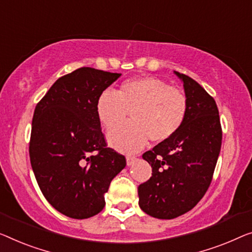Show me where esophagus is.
Masks as SVG:
<instances>
[{"instance_id":"esophagus-1","label":"esophagus","mask_w":252,"mask_h":252,"mask_svg":"<svg viewBox=\"0 0 252 252\" xmlns=\"http://www.w3.org/2000/svg\"><path fill=\"white\" fill-rule=\"evenodd\" d=\"M136 160H137L136 156H130V155L126 156V164L127 165H132L134 162H136Z\"/></svg>"}]
</instances>
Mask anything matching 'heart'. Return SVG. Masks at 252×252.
Wrapping results in <instances>:
<instances>
[{
    "label": "heart",
    "instance_id": "heart-1",
    "mask_svg": "<svg viewBox=\"0 0 252 252\" xmlns=\"http://www.w3.org/2000/svg\"><path fill=\"white\" fill-rule=\"evenodd\" d=\"M96 112L107 130L125 123L131 113L132 121L108 134V141L125 153H136L148 139L159 144L181 129L188 113L186 94L155 77L125 81L118 94L106 89L97 98Z\"/></svg>",
    "mask_w": 252,
    "mask_h": 252
}]
</instances>
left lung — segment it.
Instances as JSON below:
<instances>
[{
  "mask_svg": "<svg viewBox=\"0 0 252 252\" xmlns=\"http://www.w3.org/2000/svg\"><path fill=\"white\" fill-rule=\"evenodd\" d=\"M182 79L188 99L186 121L175 136L144 153L152 165L148 181L138 187L139 206L148 215L172 220L189 212L208 190L222 146L215 99L192 78Z\"/></svg>",
  "mask_w": 252,
  "mask_h": 252,
  "instance_id": "obj_1",
  "label": "left lung"
}]
</instances>
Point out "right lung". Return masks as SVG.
Masks as SVG:
<instances>
[{"label":"right lung","instance_id":"add662e5","mask_svg":"<svg viewBox=\"0 0 252 252\" xmlns=\"http://www.w3.org/2000/svg\"><path fill=\"white\" fill-rule=\"evenodd\" d=\"M121 74L82 66L59 78L36 105L30 163L46 200L71 219H89L126 160L107 146L97 116L98 96Z\"/></svg>","mask_w":252,"mask_h":252}]
</instances>
